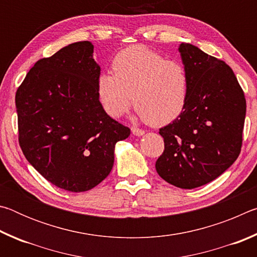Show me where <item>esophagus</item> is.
<instances>
[{"label": "esophagus", "mask_w": 257, "mask_h": 257, "mask_svg": "<svg viewBox=\"0 0 257 257\" xmlns=\"http://www.w3.org/2000/svg\"><path fill=\"white\" fill-rule=\"evenodd\" d=\"M132 133L135 135V136H142V135L145 134L144 130L139 129L137 127H132Z\"/></svg>", "instance_id": "obj_1"}]
</instances>
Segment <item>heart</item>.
Segmentation results:
<instances>
[{"label":"heart","instance_id":"1","mask_svg":"<svg viewBox=\"0 0 257 257\" xmlns=\"http://www.w3.org/2000/svg\"><path fill=\"white\" fill-rule=\"evenodd\" d=\"M113 75L97 79V96L108 115L119 118L132 106L152 125L176 120L188 102L189 77L184 64L142 45L120 51L112 61Z\"/></svg>","mask_w":257,"mask_h":257}]
</instances>
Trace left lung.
<instances>
[{"instance_id":"left-lung-1","label":"left lung","mask_w":257,"mask_h":257,"mask_svg":"<svg viewBox=\"0 0 257 257\" xmlns=\"http://www.w3.org/2000/svg\"><path fill=\"white\" fill-rule=\"evenodd\" d=\"M182 62L189 77L184 112L160 129L164 151L156 160L159 176L182 189L214 180L240 153L246 98L224 61L182 43Z\"/></svg>"}]
</instances>
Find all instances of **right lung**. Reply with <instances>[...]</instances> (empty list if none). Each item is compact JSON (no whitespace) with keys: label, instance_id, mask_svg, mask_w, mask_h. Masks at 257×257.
Returning a JSON list of instances; mask_svg holds the SVG:
<instances>
[{"label":"right lung","instance_id":"1","mask_svg":"<svg viewBox=\"0 0 257 257\" xmlns=\"http://www.w3.org/2000/svg\"><path fill=\"white\" fill-rule=\"evenodd\" d=\"M93 50L90 42H77L38 60L16 93L24 155L47 181L72 193L105 179L116 142L130 135L99 103Z\"/></svg>","mask_w":257,"mask_h":257}]
</instances>
